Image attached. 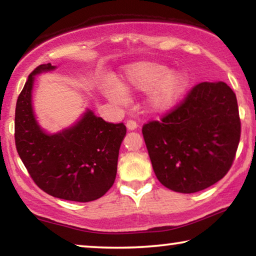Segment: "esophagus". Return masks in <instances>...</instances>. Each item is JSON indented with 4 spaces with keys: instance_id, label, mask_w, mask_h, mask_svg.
Masks as SVG:
<instances>
[{
    "instance_id": "34e87169",
    "label": "esophagus",
    "mask_w": 256,
    "mask_h": 256,
    "mask_svg": "<svg viewBox=\"0 0 256 256\" xmlns=\"http://www.w3.org/2000/svg\"><path fill=\"white\" fill-rule=\"evenodd\" d=\"M126 126H127V128L129 129V130H134V129L138 128V124H136V121H134V120H128Z\"/></svg>"
}]
</instances>
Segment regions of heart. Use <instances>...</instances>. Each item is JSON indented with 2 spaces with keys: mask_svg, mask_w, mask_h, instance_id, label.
<instances>
[{
  "mask_svg": "<svg viewBox=\"0 0 256 256\" xmlns=\"http://www.w3.org/2000/svg\"><path fill=\"white\" fill-rule=\"evenodd\" d=\"M188 76L183 71L170 72L168 66L154 62H141L126 68L122 85H107L106 96L115 102L126 101L124 90H149L148 104L154 112L170 110L183 96Z\"/></svg>",
  "mask_w": 256,
  "mask_h": 256,
  "instance_id": "heart-1",
  "label": "heart"
}]
</instances>
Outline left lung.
<instances>
[{
  "instance_id": "1",
  "label": "left lung",
  "mask_w": 256,
  "mask_h": 256,
  "mask_svg": "<svg viewBox=\"0 0 256 256\" xmlns=\"http://www.w3.org/2000/svg\"><path fill=\"white\" fill-rule=\"evenodd\" d=\"M142 134L160 183L194 194L216 184L232 166L241 122L236 93L227 84L200 82Z\"/></svg>"
}]
</instances>
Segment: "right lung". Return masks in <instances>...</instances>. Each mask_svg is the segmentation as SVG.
Segmentation results:
<instances>
[{"instance_id":"1","label":"right lung","mask_w":256,"mask_h":256,"mask_svg":"<svg viewBox=\"0 0 256 256\" xmlns=\"http://www.w3.org/2000/svg\"><path fill=\"white\" fill-rule=\"evenodd\" d=\"M54 66H37L18 96L15 110L17 152L40 190L65 200L87 202L102 197L114 184L118 149L127 128L87 110L73 127L54 135L42 130L31 104L34 76Z\"/></svg>"}]
</instances>
